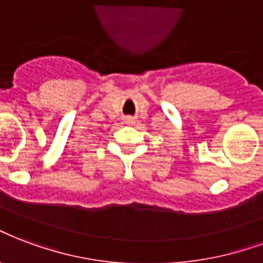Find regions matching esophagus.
Segmentation results:
<instances>
[{
	"label": "esophagus",
	"mask_w": 263,
	"mask_h": 263,
	"mask_svg": "<svg viewBox=\"0 0 263 263\" xmlns=\"http://www.w3.org/2000/svg\"><path fill=\"white\" fill-rule=\"evenodd\" d=\"M132 122H134V117L131 116L124 117V124H126V125H131Z\"/></svg>",
	"instance_id": "obj_1"
}]
</instances>
